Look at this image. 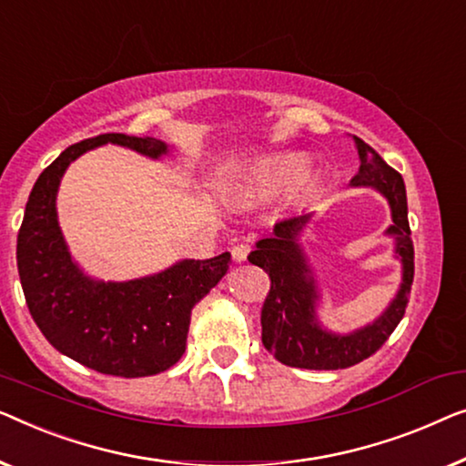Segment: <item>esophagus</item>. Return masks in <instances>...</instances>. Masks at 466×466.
Segmentation results:
<instances>
[{
  "label": "esophagus",
  "instance_id": "obj_1",
  "mask_svg": "<svg viewBox=\"0 0 466 466\" xmlns=\"http://www.w3.org/2000/svg\"><path fill=\"white\" fill-rule=\"evenodd\" d=\"M248 251H251V245H247V242H238V245L232 247V259L234 261H245Z\"/></svg>",
  "mask_w": 466,
  "mask_h": 466
}]
</instances>
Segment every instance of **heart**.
<instances>
[{
    "label": "heart",
    "instance_id": "b5f03b06",
    "mask_svg": "<svg viewBox=\"0 0 466 466\" xmlns=\"http://www.w3.org/2000/svg\"><path fill=\"white\" fill-rule=\"evenodd\" d=\"M310 160L306 156L289 154L266 158L242 167L238 173L221 181L219 192L230 202H268L291 189L293 198L301 200L310 194L314 177L308 173Z\"/></svg>",
    "mask_w": 466,
    "mask_h": 466
}]
</instances>
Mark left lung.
<instances>
[{
	"instance_id": "left-lung-1",
	"label": "left lung",
	"mask_w": 466,
	"mask_h": 466,
	"mask_svg": "<svg viewBox=\"0 0 466 466\" xmlns=\"http://www.w3.org/2000/svg\"><path fill=\"white\" fill-rule=\"evenodd\" d=\"M352 141L361 167L350 179V187L376 189L389 202L392 224L384 236L392 238V258L401 264V283L389 306L370 323L350 331H333L320 320L323 280L301 242L314 211L274 224L272 234L255 242L248 253V261L270 277V291L261 306V342L280 363L299 370H344L373 355L403 319L414 280V245L403 177L363 139L352 137Z\"/></svg>"
}]
</instances>
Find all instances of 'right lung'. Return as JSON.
<instances>
[{
    "mask_svg": "<svg viewBox=\"0 0 466 466\" xmlns=\"http://www.w3.org/2000/svg\"><path fill=\"white\" fill-rule=\"evenodd\" d=\"M120 146L165 160V141L107 133L65 149L31 189L16 242L18 277L44 338L65 357L107 373L141 378L168 370L186 352L189 314L228 272L230 253L177 259L160 272L130 280H103L74 259L58 224L56 196L71 162L90 149Z\"/></svg>",
    "mask_w": 466,
    "mask_h": 466,
    "instance_id": "right-lung-1",
    "label": "right lung"
}]
</instances>
